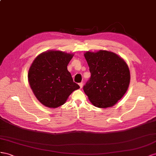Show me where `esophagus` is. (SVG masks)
<instances>
[{
  "mask_svg": "<svg viewBox=\"0 0 156 156\" xmlns=\"http://www.w3.org/2000/svg\"><path fill=\"white\" fill-rule=\"evenodd\" d=\"M79 86H80V87L82 88V87H83V82L80 83H79Z\"/></svg>",
  "mask_w": 156,
  "mask_h": 156,
  "instance_id": "esophagus-1",
  "label": "esophagus"
}]
</instances>
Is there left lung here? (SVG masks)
Masks as SVG:
<instances>
[{
	"mask_svg": "<svg viewBox=\"0 0 156 156\" xmlns=\"http://www.w3.org/2000/svg\"><path fill=\"white\" fill-rule=\"evenodd\" d=\"M91 78L83 86L89 100L96 107H112L123 97L130 83V71L123 58L114 52L86 51Z\"/></svg>",
	"mask_w": 156,
	"mask_h": 156,
	"instance_id": "1",
	"label": "left lung"
}]
</instances>
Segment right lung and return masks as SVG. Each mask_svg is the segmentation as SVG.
I'll return each instance as SVG.
<instances>
[{"mask_svg": "<svg viewBox=\"0 0 156 156\" xmlns=\"http://www.w3.org/2000/svg\"><path fill=\"white\" fill-rule=\"evenodd\" d=\"M73 56V53L48 50L39 54L31 64L28 81L34 95L44 106L59 107L80 88L67 70Z\"/></svg>", "mask_w": 156, "mask_h": 156, "instance_id": "add662e5", "label": "right lung"}]
</instances>
